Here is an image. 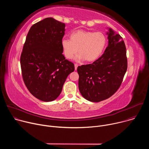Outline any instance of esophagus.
I'll use <instances>...</instances> for the list:
<instances>
[{
	"mask_svg": "<svg viewBox=\"0 0 149 149\" xmlns=\"http://www.w3.org/2000/svg\"><path fill=\"white\" fill-rule=\"evenodd\" d=\"M75 70H77V67H78V64H77V63H75Z\"/></svg>",
	"mask_w": 149,
	"mask_h": 149,
	"instance_id": "1",
	"label": "esophagus"
}]
</instances>
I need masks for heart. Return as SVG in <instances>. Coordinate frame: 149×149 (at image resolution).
I'll return each instance as SVG.
<instances>
[{"mask_svg":"<svg viewBox=\"0 0 149 149\" xmlns=\"http://www.w3.org/2000/svg\"><path fill=\"white\" fill-rule=\"evenodd\" d=\"M106 43L107 38L103 32L79 29L71 34L70 39L63 38L61 46L63 54L67 59H72L78 51L79 54L75 57L77 61L86 60L92 62L99 58Z\"/></svg>","mask_w":149,"mask_h":149,"instance_id":"b5f03b06","label":"heart"}]
</instances>
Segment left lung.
Here are the masks:
<instances>
[{"instance_id":"1","label":"left lung","mask_w":149,"mask_h":149,"mask_svg":"<svg viewBox=\"0 0 149 149\" xmlns=\"http://www.w3.org/2000/svg\"><path fill=\"white\" fill-rule=\"evenodd\" d=\"M109 45L93 63L78 66V87L84 98L100 102L111 97L120 88L127 69L126 48L123 38L111 29Z\"/></svg>"}]
</instances>
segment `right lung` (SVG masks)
<instances>
[{
  "instance_id": "1",
  "label": "right lung",
  "mask_w": 149,
  "mask_h": 149,
  "mask_svg": "<svg viewBox=\"0 0 149 149\" xmlns=\"http://www.w3.org/2000/svg\"><path fill=\"white\" fill-rule=\"evenodd\" d=\"M65 24L47 17L33 25L26 38L20 61L24 82L36 98L55 100L74 64L62 54Z\"/></svg>"
}]
</instances>
